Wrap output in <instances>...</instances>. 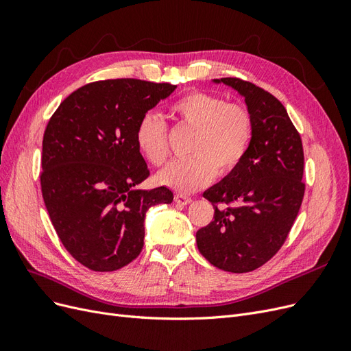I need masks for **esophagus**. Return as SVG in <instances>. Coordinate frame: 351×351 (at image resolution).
I'll return each instance as SVG.
<instances>
[{
  "label": "esophagus",
  "instance_id": "1",
  "mask_svg": "<svg viewBox=\"0 0 351 351\" xmlns=\"http://www.w3.org/2000/svg\"><path fill=\"white\" fill-rule=\"evenodd\" d=\"M174 200L177 202L178 205H187V204H190V202H192V197L187 196V195H176Z\"/></svg>",
  "mask_w": 351,
  "mask_h": 351
}]
</instances>
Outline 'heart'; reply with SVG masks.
<instances>
[{
  "mask_svg": "<svg viewBox=\"0 0 351 351\" xmlns=\"http://www.w3.org/2000/svg\"><path fill=\"white\" fill-rule=\"evenodd\" d=\"M169 115L182 127L195 132L190 143V155L193 156L169 164L156 177L158 183L177 192L192 193L210 183L215 174H232L250 149L254 119L247 105L193 90L169 107ZM134 141L147 162L155 167L167 162L168 127L161 117L146 112L136 125Z\"/></svg>",
  "mask_w": 351,
  "mask_h": 351,
  "instance_id": "1",
  "label": "heart"
}]
</instances>
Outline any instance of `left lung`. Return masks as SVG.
Here are the masks:
<instances>
[{
  "label": "left lung",
  "mask_w": 351,
  "mask_h": 351,
  "mask_svg": "<svg viewBox=\"0 0 351 351\" xmlns=\"http://www.w3.org/2000/svg\"><path fill=\"white\" fill-rule=\"evenodd\" d=\"M215 82L243 95L254 133L241 165L204 193L215 214L196 241L214 267L243 274L272 259L289 237L304 196V154L300 133L274 95L239 77Z\"/></svg>",
  "instance_id": "1"
}]
</instances>
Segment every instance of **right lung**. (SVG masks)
<instances>
[{
  "label": "right lung",
  "mask_w": 351,
  "mask_h": 351,
  "mask_svg": "<svg viewBox=\"0 0 351 351\" xmlns=\"http://www.w3.org/2000/svg\"><path fill=\"white\" fill-rule=\"evenodd\" d=\"M174 89L139 79L92 82L69 95L49 119L42 197L62 246L83 267L111 272L129 265L143 247L146 210L173 202L164 186L134 189L149 177L134 132Z\"/></svg>",
  "instance_id": "right-lung-1"
}]
</instances>
